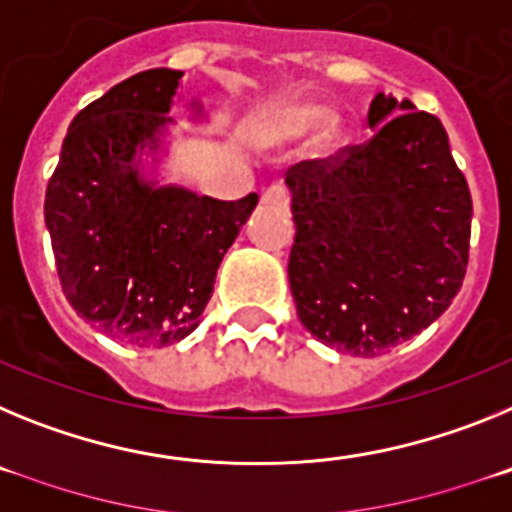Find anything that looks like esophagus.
<instances>
[{
    "instance_id": "1",
    "label": "esophagus",
    "mask_w": 512,
    "mask_h": 512,
    "mask_svg": "<svg viewBox=\"0 0 512 512\" xmlns=\"http://www.w3.org/2000/svg\"><path fill=\"white\" fill-rule=\"evenodd\" d=\"M261 202H264V205L284 210V207L289 205V194L284 187H269V189H264V194H261Z\"/></svg>"
}]
</instances>
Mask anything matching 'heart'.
<instances>
[{"label": "heart", "instance_id": "b5f03b06", "mask_svg": "<svg viewBox=\"0 0 512 512\" xmlns=\"http://www.w3.org/2000/svg\"><path fill=\"white\" fill-rule=\"evenodd\" d=\"M328 120V110L320 107V104L312 102H292L279 107L271 120L266 122V135L271 140H279V143H287V140H300L305 135H310L312 130H318L323 122ZM336 138L333 130H325L323 143L328 146L330 140Z\"/></svg>", "mask_w": 512, "mask_h": 512}]
</instances>
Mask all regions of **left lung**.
<instances>
[{"label": "left lung", "instance_id": "1", "mask_svg": "<svg viewBox=\"0 0 512 512\" xmlns=\"http://www.w3.org/2000/svg\"><path fill=\"white\" fill-rule=\"evenodd\" d=\"M374 138L284 179L300 323L341 354H384L443 315L469 259L472 197L441 120L410 99L369 104Z\"/></svg>", "mask_w": 512, "mask_h": 512}]
</instances>
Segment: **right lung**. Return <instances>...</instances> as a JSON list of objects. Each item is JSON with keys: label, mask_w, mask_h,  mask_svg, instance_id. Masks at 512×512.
<instances>
[{"label": "right lung", "mask_w": 512, "mask_h": 512, "mask_svg": "<svg viewBox=\"0 0 512 512\" xmlns=\"http://www.w3.org/2000/svg\"><path fill=\"white\" fill-rule=\"evenodd\" d=\"M182 76L140 71L84 107L45 192L66 300L122 346L164 348L200 325L223 256L259 205V194L220 202L164 182ZM187 110L207 122L200 99Z\"/></svg>", "instance_id": "1"}]
</instances>
